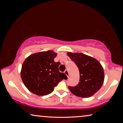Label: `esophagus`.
<instances>
[{
  "mask_svg": "<svg viewBox=\"0 0 123 123\" xmlns=\"http://www.w3.org/2000/svg\"><path fill=\"white\" fill-rule=\"evenodd\" d=\"M64 74H65L66 75H67V78H69V73H68V71L67 70H66L64 72Z\"/></svg>",
  "mask_w": 123,
  "mask_h": 123,
  "instance_id": "esophagus-1",
  "label": "esophagus"
}]
</instances>
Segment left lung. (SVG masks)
Wrapping results in <instances>:
<instances>
[{"label": "left lung", "instance_id": "8db88e82", "mask_svg": "<svg viewBox=\"0 0 123 123\" xmlns=\"http://www.w3.org/2000/svg\"><path fill=\"white\" fill-rule=\"evenodd\" d=\"M79 68L80 80L75 87L68 88L77 97L89 98L98 91L103 85L104 72L100 62L94 58L82 53H67Z\"/></svg>", "mask_w": 123, "mask_h": 123}]
</instances>
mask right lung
<instances>
[{
	"label": "right lung",
	"instance_id": "obj_1",
	"mask_svg": "<svg viewBox=\"0 0 123 123\" xmlns=\"http://www.w3.org/2000/svg\"><path fill=\"white\" fill-rule=\"evenodd\" d=\"M56 56L57 53L48 50L33 54L25 60L20 75L29 91L39 96L46 95L59 82L67 79L65 74L59 71L60 62L54 61Z\"/></svg>",
	"mask_w": 123,
	"mask_h": 123
}]
</instances>
